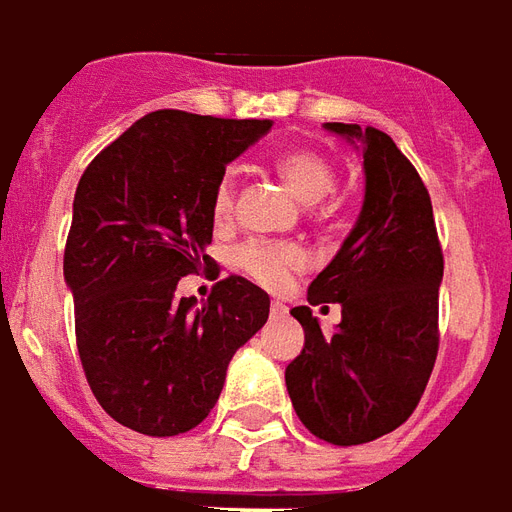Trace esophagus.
<instances>
[{"mask_svg":"<svg viewBox=\"0 0 512 512\" xmlns=\"http://www.w3.org/2000/svg\"><path fill=\"white\" fill-rule=\"evenodd\" d=\"M270 313L275 316V319H278V316H286V305H283V302H272Z\"/></svg>","mask_w":512,"mask_h":512,"instance_id":"obj_1","label":"esophagus"}]
</instances>
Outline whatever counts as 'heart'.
<instances>
[{
	"mask_svg": "<svg viewBox=\"0 0 512 512\" xmlns=\"http://www.w3.org/2000/svg\"><path fill=\"white\" fill-rule=\"evenodd\" d=\"M275 171L294 190V196L305 204L327 199L338 182L330 158H324L316 149H286L275 158ZM231 210H234V177L223 174L212 193V218L223 223L231 218ZM234 264L261 286L283 289L292 278V272L305 264V251L292 242L248 240L234 251Z\"/></svg>",
	"mask_w": 512,
	"mask_h": 512,
	"instance_id": "heart-1",
	"label": "heart"
}]
</instances>
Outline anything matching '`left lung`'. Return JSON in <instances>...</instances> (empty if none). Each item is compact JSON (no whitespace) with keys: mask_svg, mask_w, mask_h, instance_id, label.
Listing matches in <instances>:
<instances>
[{"mask_svg":"<svg viewBox=\"0 0 512 512\" xmlns=\"http://www.w3.org/2000/svg\"><path fill=\"white\" fill-rule=\"evenodd\" d=\"M324 130L363 155V210L308 286L311 305H341L335 333H322L308 305L292 308L305 346L286 365V390L313 436L363 445L406 423L423 398L439 349L445 259L431 196L393 138L343 122Z\"/></svg>","mask_w":512,"mask_h":512,"instance_id":"8db88e82","label":"left lung"}]
</instances>
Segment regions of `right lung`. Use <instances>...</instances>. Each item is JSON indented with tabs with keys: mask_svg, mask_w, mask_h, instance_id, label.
Listing matches in <instances>:
<instances>
[{
	"mask_svg": "<svg viewBox=\"0 0 512 512\" xmlns=\"http://www.w3.org/2000/svg\"><path fill=\"white\" fill-rule=\"evenodd\" d=\"M270 119L152 111L92 160L78 182L65 248L76 341L92 393L117 423L185 434L210 414L234 352L259 333L270 297L231 275L210 300L177 297L212 267V193Z\"/></svg>",
	"mask_w": 512,
	"mask_h": 512,
	"instance_id": "right-lung-1",
	"label": "right lung"
}]
</instances>
